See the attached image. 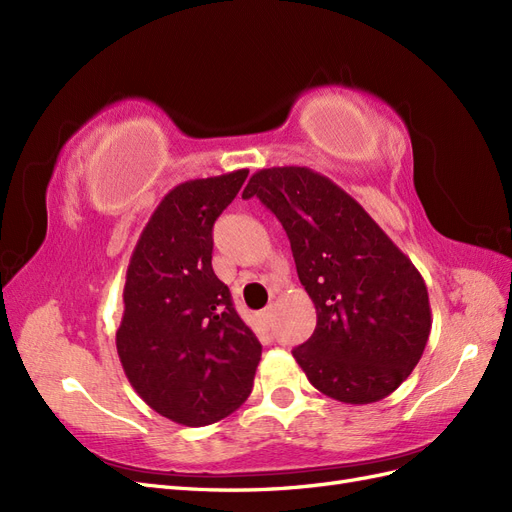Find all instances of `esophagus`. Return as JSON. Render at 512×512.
I'll list each match as a JSON object with an SVG mask.
<instances>
[{"instance_id": "34e87169", "label": "esophagus", "mask_w": 512, "mask_h": 512, "mask_svg": "<svg viewBox=\"0 0 512 512\" xmlns=\"http://www.w3.org/2000/svg\"><path fill=\"white\" fill-rule=\"evenodd\" d=\"M260 318H262V322L267 324V327H271L273 324V320H275V307L273 305H269V307H265L262 309V314H260Z\"/></svg>"}]
</instances>
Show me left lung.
I'll return each mask as SVG.
<instances>
[{
	"label": "left lung",
	"mask_w": 512,
	"mask_h": 512,
	"mask_svg": "<svg viewBox=\"0 0 512 512\" xmlns=\"http://www.w3.org/2000/svg\"><path fill=\"white\" fill-rule=\"evenodd\" d=\"M258 196L290 239L316 329L292 350L307 380L344 404L389 397L421 361L431 331L425 280L356 200L307 166L262 168Z\"/></svg>",
	"instance_id": "8db88e82"
}]
</instances>
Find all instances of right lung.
<instances>
[{"label":"right lung","mask_w":512,"mask_h":512,"mask_svg":"<svg viewBox=\"0 0 512 512\" xmlns=\"http://www.w3.org/2000/svg\"><path fill=\"white\" fill-rule=\"evenodd\" d=\"M250 170L192 179L151 213L130 256L117 354L149 408L185 427L250 397L262 346L211 267V230Z\"/></svg>","instance_id":"add662e5"}]
</instances>
